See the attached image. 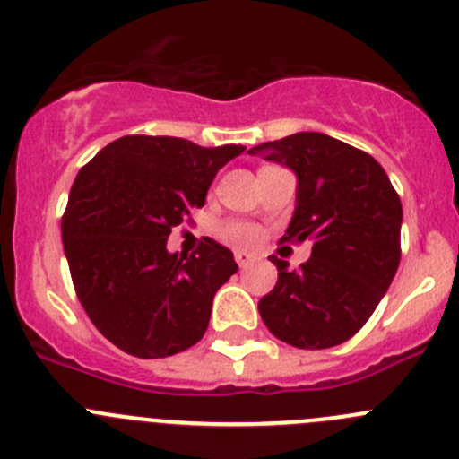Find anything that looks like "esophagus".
Returning a JSON list of instances; mask_svg holds the SVG:
<instances>
[{
  "label": "esophagus",
  "instance_id": "obj_1",
  "mask_svg": "<svg viewBox=\"0 0 459 459\" xmlns=\"http://www.w3.org/2000/svg\"><path fill=\"white\" fill-rule=\"evenodd\" d=\"M251 260H254V255L244 254V251H235V263H238L239 267H249Z\"/></svg>",
  "mask_w": 459,
  "mask_h": 459
}]
</instances>
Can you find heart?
<instances>
[{"instance_id":"obj_1","label":"heart","mask_w":459,"mask_h":459,"mask_svg":"<svg viewBox=\"0 0 459 459\" xmlns=\"http://www.w3.org/2000/svg\"><path fill=\"white\" fill-rule=\"evenodd\" d=\"M221 238L238 247H254L260 239V229L249 221H226L221 226Z\"/></svg>"}]
</instances>
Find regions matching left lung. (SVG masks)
Here are the masks:
<instances>
[{"label": "left lung", "instance_id": "1", "mask_svg": "<svg viewBox=\"0 0 459 459\" xmlns=\"http://www.w3.org/2000/svg\"><path fill=\"white\" fill-rule=\"evenodd\" d=\"M297 174V208L281 242H312L307 263L288 269L258 310L272 335L297 349H331L374 315L401 263L403 208L374 156L324 133H294L249 149Z\"/></svg>", "mask_w": 459, "mask_h": 459}]
</instances>
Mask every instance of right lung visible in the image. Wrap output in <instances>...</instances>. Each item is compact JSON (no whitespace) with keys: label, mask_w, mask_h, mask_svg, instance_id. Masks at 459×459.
<instances>
[{"label":"right lung","mask_w":459,"mask_h":459,"mask_svg":"<svg viewBox=\"0 0 459 459\" xmlns=\"http://www.w3.org/2000/svg\"><path fill=\"white\" fill-rule=\"evenodd\" d=\"M242 152L239 144L208 149L169 135H124L76 174L63 249L85 315L124 353L167 358L204 337L212 299L238 264L215 239L178 255L167 251V238Z\"/></svg>","instance_id":"obj_1"}]
</instances>
